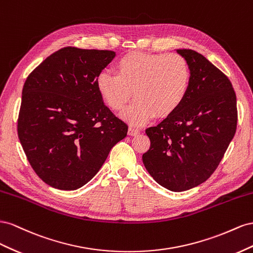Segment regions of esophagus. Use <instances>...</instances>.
I'll return each instance as SVG.
<instances>
[{
    "label": "esophagus",
    "instance_id": "1",
    "mask_svg": "<svg viewBox=\"0 0 253 253\" xmlns=\"http://www.w3.org/2000/svg\"><path fill=\"white\" fill-rule=\"evenodd\" d=\"M138 133H140L139 129H136L134 127H129V129H128V134L129 135H136Z\"/></svg>",
    "mask_w": 253,
    "mask_h": 253
}]
</instances>
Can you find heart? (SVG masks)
I'll list each match as a JSON object with an SVG mask.
<instances>
[{
  "label": "heart",
  "instance_id": "heart-1",
  "mask_svg": "<svg viewBox=\"0 0 253 253\" xmlns=\"http://www.w3.org/2000/svg\"><path fill=\"white\" fill-rule=\"evenodd\" d=\"M191 78L190 64L181 55L130 53L117 62V74L99 72L96 88L115 111L125 107L133 91L135 98L121 115L131 125L142 126L156 113H174L187 96Z\"/></svg>",
  "mask_w": 253,
  "mask_h": 253
}]
</instances>
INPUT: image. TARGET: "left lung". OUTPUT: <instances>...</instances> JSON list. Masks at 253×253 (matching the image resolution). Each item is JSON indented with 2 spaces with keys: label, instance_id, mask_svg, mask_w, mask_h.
<instances>
[{
  "label": "left lung",
  "instance_id": "left-lung-1",
  "mask_svg": "<svg viewBox=\"0 0 253 253\" xmlns=\"http://www.w3.org/2000/svg\"><path fill=\"white\" fill-rule=\"evenodd\" d=\"M191 68V85L182 105L146 129L150 147L144 167L172 192L193 189L210 177L236 131V95L228 77L205 56L176 49Z\"/></svg>",
  "mask_w": 253,
  "mask_h": 253
}]
</instances>
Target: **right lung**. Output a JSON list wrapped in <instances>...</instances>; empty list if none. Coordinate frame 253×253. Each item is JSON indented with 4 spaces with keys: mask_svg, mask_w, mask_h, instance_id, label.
<instances>
[{
    "mask_svg": "<svg viewBox=\"0 0 253 253\" xmlns=\"http://www.w3.org/2000/svg\"><path fill=\"white\" fill-rule=\"evenodd\" d=\"M112 50L63 47L28 75L18 135L33 169L58 190H77L94 177L128 126L105 104L96 77Z\"/></svg>",
    "mask_w": 253,
    "mask_h": 253,
    "instance_id": "right-lung-1",
    "label": "right lung"
}]
</instances>
